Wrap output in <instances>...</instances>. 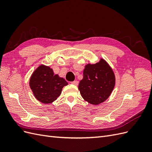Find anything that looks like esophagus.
<instances>
[{
  "instance_id": "34e87169",
  "label": "esophagus",
  "mask_w": 152,
  "mask_h": 152,
  "mask_svg": "<svg viewBox=\"0 0 152 152\" xmlns=\"http://www.w3.org/2000/svg\"><path fill=\"white\" fill-rule=\"evenodd\" d=\"M78 83H79V82H78L77 80H74V81H73V82H71V84H73V85H75V86L78 85Z\"/></svg>"
}]
</instances>
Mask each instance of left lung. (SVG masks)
Returning a JSON list of instances; mask_svg holds the SVG:
<instances>
[{"label":"left lung","mask_w":152,"mask_h":152,"mask_svg":"<svg viewBox=\"0 0 152 152\" xmlns=\"http://www.w3.org/2000/svg\"><path fill=\"white\" fill-rule=\"evenodd\" d=\"M114 73L103 59L85 66L83 79L79 82V89L82 97L87 102L98 104L107 99L115 83Z\"/></svg>","instance_id":"left-lung-1"}]
</instances>
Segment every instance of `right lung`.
<instances>
[{
  "label": "right lung",
  "mask_w": 152,
  "mask_h": 152,
  "mask_svg": "<svg viewBox=\"0 0 152 152\" xmlns=\"http://www.w3.org/2000/svg\"><path fill=\"white\" fill-rule=\"evenodd\" d=\"M68 85L67 82L58 75H54L51 68L40 66L31 75L30 88L35 97L39 102L49 104L56 100L61 93L63 87Z\"/></svg>",
  "instance_id": "1"
}]
</instances>
